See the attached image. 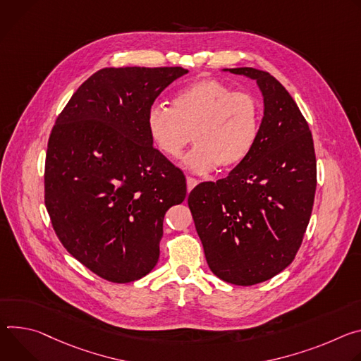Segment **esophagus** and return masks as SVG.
<instances>
[{
  "label": "esophagus",
  "instance_id": "1",
  "mask_svg": "<svg viewBox=\"0 0 361 361\" xmlns=\"http://www.w3.org/2000/svg\"><path fill=\"white\" fill-rule=\"evenodd\" d=\"M197 185V180L195 179V178H192V176H188L186 178V186H188V192H190L195 186Z\"/></svg>",
  "mask_w": 361,
  "mask_h": 361
}]
</instances>
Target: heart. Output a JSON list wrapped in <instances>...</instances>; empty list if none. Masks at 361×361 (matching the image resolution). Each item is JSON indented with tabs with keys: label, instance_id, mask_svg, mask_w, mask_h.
<instances>
[{
	"label": "heart",
	"instance_id": "1",
	"mask_svg": "<svg viewBox=\"0 0 361 361\" xmlns=\"http://www.w3.org/2000/svg\"><path fill=\"white\" fill-rule=\"evenodd\" d=\"M261 122L255 94L216 78L197 80L173 96L171 107L153 104L146 114L149 136L168 159H178L193 140L183 165L195 173L241 165L258 142Z\"/></svg>",
	"mask_w": 361,
	"mask_h": 361
}]
</instances>
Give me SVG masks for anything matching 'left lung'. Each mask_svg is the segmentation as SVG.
Masks as SVG:
<instances>
[{
    "mask_svg": "<svg viewBox=\"0 0 361 361\" xmlns=\"http://www.w3.org/2000/svg\"><path fill=\"white\" fill-rule=\"evenodd\" d=\"M226 70L257 80L261 133L241 165L197 185L188 205L211 271L226 283L254 286L294 261L314 205L317 162L307 120L286 87L262 70Z\"/></svg>",
    "mask_w": 361,
    "mask_h": 361,
    "instance_id": "1",
    "label": "left lung"
}]
</instances>
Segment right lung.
Here are the masks:
<instances>
[{"label": "right lung", "instance_id": "add662e5", "mask_svg": "<svg viewBox=\"0 0 361 361\" xmlns=\"http://www.w3.org/2000/svg\"><path fill=\"white\" fill-rule=\"evenodd\" d=\"M188 70L96 71L59 114L47 145L44 202L63 247L110 283L149 274L164 218L186 197L180 171L153 147L146 114Z\"/></svg>", "mask_w": 361, "mask_h": 361}]
</instances>
